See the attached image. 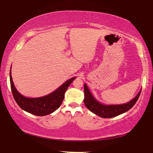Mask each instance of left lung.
I'll return each mask as SVG.
<instances>
[{
    "mask_svg": "<svg viewBox=\"0 0 153 153\" xmlns=\"http://www.w3.org/2000/svg\"><path fill=\"white\" fill-rule=\"evenodd\" d=\"M84 102L86 107L92 112L102 118L114 117L130 110L137 102L141 93V91H140L139 94L135 97V98L126 104L119 105H105L94 99L86 84L84 85Z\"/></svg>",
    "mask_w": 153,
    "mask_h": 153,
    "instance_id": "8db88e82",
    "label": "left lung"
}]
</instances>
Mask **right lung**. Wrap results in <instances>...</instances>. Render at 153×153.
<instances>
[{"instance_id":"1","label":"right lung","mask_w":153,"mask_h":153,"mask_svg":"<svg viewBox=\"0 0 153 153\" xmlns=\"http://www.w3.org/2000/svg\"><path fill=\"white\" fill-rule=\"evenodd\" d=\"M75 79V77H73L68 80L50 94L32 99L23 97L16 91L13 81L11 72H10V87L15 101L23 110L36 116H45L58 109L64 100L66 91Z\"/></svg>"}]
</instances>
